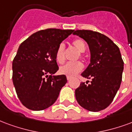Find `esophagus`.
Segmentation results:
<instances>
[{
    "mask_svg": "<svg viewBox=\"0 0 132 132\" xmlns=\"http://www.w3.org/2000/svg\"><path fill=\"white\" fill-rule=\"evenodd\" d=\"M66 78H67L68 80H70L71 79V77H70V76H66Z\"/></svg>",
    "mask_w": 132,
    "mask_h": 132,
    "instance_id": "esophagus-1",
    "label": "esophagus"
}]
</instances>
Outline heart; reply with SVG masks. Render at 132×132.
<instances>
[{
  "mask_svg": "<svg viewBox=\"0 0 132 132\" xmlns=\"http://www.w3.org/2000/svg\"><path fill=\"white\" fill-rule=\"evenodd\" d=\"M74 47L78 50L80 52H84L86 50V44L83 40L82 39H76L72 43ZM80 56H82V54L80 53ZM55 59L56 61L59 63H63L65 61V47L63 45L61 44L57 47L55 52ZM83 69V64L80 61H75V62H68L63 64L59 68V73L61 75L65 76H74Z\"/></svg>",
  "mask_w": 132,
  "mask_h": 132,
  "instance_id": "heart-1",
  "label": "heart"
}]
</instances>
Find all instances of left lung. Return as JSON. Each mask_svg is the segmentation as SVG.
I'll use <instances>...</instances> for the list:
<instances>
[{
  "mask_svg": "<svg viewBox=\"0 0 132 132\" xmlns=\"http://www.w3.org/2000/svg\"><path fill=\"white\" fill-rule=\"evenodd\" d=\"M88 44L90 63L81 76L92 80L81 82L76 89V98L82 108L97 112L108 107L120 88L124 61L118 47L103 34L90 30H76Z\"/></svg>",
  "mask_w": 132,
  "mask_h": 132,
  "instance_id": "8db88e82",
  "label": "left lung"
}]
</instances>
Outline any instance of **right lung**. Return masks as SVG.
<instances>
[{
  "instance_id": "1",
  "label": "right lung",
  "mask_w": 132,
  "mask_h": 132,
  "mask_svg": "<svg viewBox=\"0 0 132 132\" xmlns=\"http://www.w3.org/2000/svg\"><path fill=\"white\" fill-rule=\"evenodd\" d=\"M74 30L47 29L32 34L19 45L12 61V81L25 107L42 111L57 99L67 79L52 76L59 70L55 52Z\"/></svg>"
}]
</instances>
